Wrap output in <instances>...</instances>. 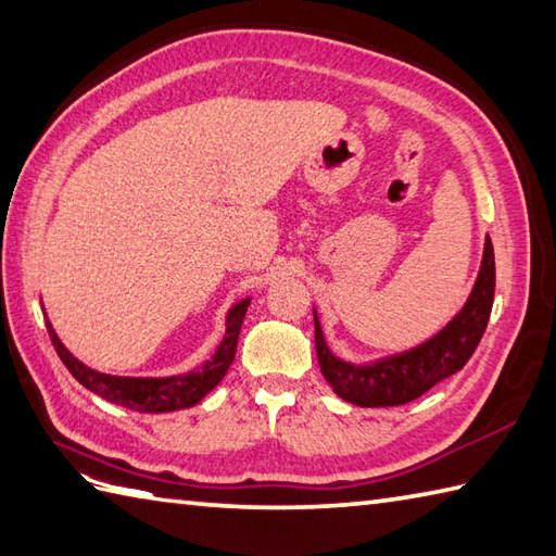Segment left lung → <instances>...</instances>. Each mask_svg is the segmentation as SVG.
<instances>
[{
  "label": "left lung",
  "instance_id": "obj_1",
  "mask_svg": "<svg viewBox=\"0 0 556 556\" xmlns=\"http://www.w3.org/2000/svg\"><path fill=\"white\" fill-rule=\"evenodd\" d=\"M494 302V247L484 240V254L470 298L441 331L407 353L353 365L336 357L326 345L319 316L314 312L316 357L326 381L343 401L359 407H391L420 399L434 383L460 371L478 348Z\"/></svg>",
  "mask_w": 556,
  "mask_h": 556
}]
</instances>
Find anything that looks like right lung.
<instances>
[{
  "label": "right lung",
  "mask_w": 556,
  "mask_h": 556,
  "mask_svg": "<svg viewBox=\"0 0 556 556\" xmlns=\"http://www.w3.org/2000/svg\"><path fill=\"white\" fill-rule=\"evenodd\" d=\"M252 300H242L232 304L225 319V336L215 350L213 357L203 362V365L194 371L175 374V377H112V374H103L86 367L84 362H78L70 350H66L60 341V336L54 333L50 321L48 333L52 338V345L56 355L64 362V367L74 374L78 383H84L88 391L98 393L100 399H105L115 405L129 407L136 413H173L182 410V407L197 405L203 395L211 393L228 374L235 353H237V338H240V328L244 321L247 307Z\"/></svg>",
  "instance_id": "obj_1"
}]
</instances>
